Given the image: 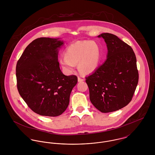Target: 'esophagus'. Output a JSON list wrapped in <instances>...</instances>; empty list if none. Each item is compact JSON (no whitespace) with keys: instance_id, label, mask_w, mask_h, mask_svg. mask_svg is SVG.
<instances>
[{"instance_id":"obj_1","label":"esophagus","mask_w":155,"mask_h":155,"mask_svg":"<svg viewBox=\"0 0 155 155\" xmlns=\"http://www.w3.org/2000/svg\"><path fill=\"white\" fill-rule=\"evenodd\" d=\"M78 82H82L84 81V79L82 78V77H81V76H78Z\"/></svg>"}]
</instances>
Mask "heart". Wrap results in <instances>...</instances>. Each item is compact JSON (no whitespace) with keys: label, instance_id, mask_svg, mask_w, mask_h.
Segmentation results:
<instances>
[{"label":"heart","instance_id":"b5f03b06","mask_svg":"<svg viewBox=\"0 0 155 155\" xmlns=\"http://www.w3.org/2000/svg\"><path fill=\"white\" fill-rule=\"evenodd\" d=\"M64 57L59 62L67 73H71L78 64L80 71L88 74L95 71L101 59V48L95 41H79L69 45L64 51Z\"/></svg>","mask_w":155,"mask_h":155}]
</instances>
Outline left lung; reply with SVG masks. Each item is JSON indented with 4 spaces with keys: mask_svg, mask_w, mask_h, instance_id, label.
<instances>
[{
    "mask_svg": "<svg viewBox=\"0 0 155 155\" xmlns=\"http://www.w3.org/2000/svg\"><path fill=\"white\" fill-rule=\"evenodd\" d=\"M108 53L105 62L86 77L92 104L102 113L118 110L133 98L138 82L137 60L132 48L117 36L102 33Z\"/></svg>",
    "mask_w": 155,
    "mask_h": 155,
    "instance_id": "1",
    "label": "left lung"
}]
</instances>
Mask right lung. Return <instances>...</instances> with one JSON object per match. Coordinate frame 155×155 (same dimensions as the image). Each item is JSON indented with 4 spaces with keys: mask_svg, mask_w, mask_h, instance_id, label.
I'll use <instances>...</instances> for the list:
<instances>
[{
    "mask_svg": "<svg viewBox=\"0 0 155 155\" xmlns=\"http://www.w3.org/2000/svg\"><path fill=\"white\" fill-rule=\"evenodd\" d=\"M58 39L40 38L28 45L16 66L20 95L31 110L55 117L66 110L72 89L78 82L75 75L66 76L58 61Z\"/></svg>",
    "mask_w": 155,
    "mask_h": 155,
    "instance_id": "add662e5",
    "label": "right lung"
}]
</instances>
